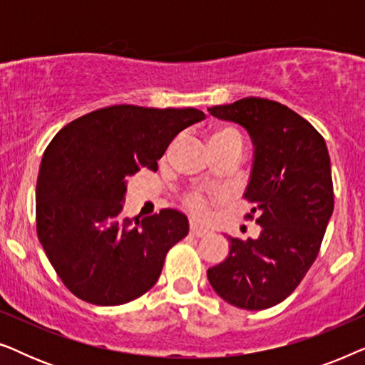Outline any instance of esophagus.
I'll list each match as a JSON object with an SVG mask.
<instances>
[{
    "label": "esophagus",
    "instance_id": "esophagus-1",
    "mask_svg": "<svg viewBox=\"0 0 365 365\" xmlns=\"http://www.w3.org/2000/svg\"><path fill=\"white\" fill-rule=\"evenodd\" d=\"M189 232H191L192 236H196V237H204V236H207V234H209L206 227L199 226V224H196V222H191V226H189Z\"/></svg>",
    "mask_w": 365,
    "mask_h": 365
}]
</instances>
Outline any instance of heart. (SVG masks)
Here are the masks:
<instances>
[{
	"instance_id": "b5f03b06",
	"label": "heart",
	"mask_w": 365,
	"mask_h": 365,
	"mask_svg": "<svg viewBox=\"0 0 365 365\" xmlns=\"http://www.w3.org/2000/svg\"><path fill=\"white\" fill-rule=\"evenodd\" d=\"M229 143H239L242 144V136L234 128H221L211 136V146H221V144ZM216 202V196L214 194L204 192V191H187L182 196V204L189 211L197 214V216H207L211 211V206Z\"/></svg>"
}]
</instances>
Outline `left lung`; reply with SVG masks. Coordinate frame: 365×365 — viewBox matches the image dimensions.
Wrapping results in <instances>:
<instances>
[{"mask_svg":"<svg viewBox=\"0 0 365 365\" xmlns=\"http://www.w3.org/2000/svg\"><path fill=\"white\" fill-rule=\"evenodd\" d=\"M241 124L254 143V166L244 197L246 219L262 227L257 239L231 242L224 262L207 271L214 291L232 306L261 311L291 296L316 261L334 211L326 141L311 123L284 104L242 98L209 108Z\"/></svg>","mask_w":365,"mask_h":365,"instance_id":"1","label":"left lung"}]
</instances>
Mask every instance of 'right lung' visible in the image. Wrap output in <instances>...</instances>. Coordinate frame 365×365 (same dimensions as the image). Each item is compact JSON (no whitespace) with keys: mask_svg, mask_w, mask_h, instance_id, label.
Wrapping results in <instances>:
<instances>
[{"mask_svg":"<svg viewBox=\"0 0 365 365\" xmlns=\"http://www.w3.org/2000/svg\"><path fill=\"white\" fill-rule=\"evenodd\" d=\"M199 109L116 104L66 124L43 154L36 182L39 242L74 296L121 306L148 292L187 217L163 209L143 221L123 217L129 178L156 171L169 144L201 121Z\"/></svg>","mask_w":365,"mask_h":365,"instance_id":"right-lung-1","label":"right lung"}]
</instances>
